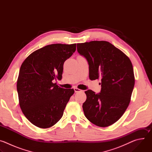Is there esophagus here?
I'll use <instances>...</instances> for the list:
<instances>
[{"label":"esophagus","instance_id":"34e87169","mask_svg":"<svg viewBox=\"0 0 152 152\" xmlns=\"http://www.w3.org/2000/svg\"><path fill=\"white\" fill-rule=\"evenodd\" d=\"M74 90H75V93H78V92L82 91L81 90H80V89H79V88H74Z\"/></svg>","mask_w":152,"mask_h":152}]
</instances>
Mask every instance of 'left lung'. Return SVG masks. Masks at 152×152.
Instances as JSON below:
<instances>
[{
    "label": "left lung",
    "mask_w": 152,
    "mask_h": 152,
    "mask_svg": "<svg viewBox=\"0 0 152 152\" xmlns=\"http://www.w3.org/2000/svg\"><path fill=\"white\" fill-rule=\"evenodd\" d=\"M77 50L88 62L90 79H101L100 93L85 91L84 114L97 126H111L121 117L131 101L135 85L132 62L122 51L105 41L78 43Z\"/></svg>",
    "instance_id": "left-lung-1"
}]
</instances>
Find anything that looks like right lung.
<instances>
[{
	"label": "right lung",
	"mask_w": 152,
	"mask_h": 152,
	"mask_svg": "<svg viewBox=\"0 0 152 152\" xmlns=\"http://www.w3.org/2000/svg\"><path fill=\"white\" fill-rule=\"evenodd\" d=\"M76 49V44L48 45L32 52L21 64L17 82L19 104L34 125L49 128L62 117L75 91L53 81L62 79L64 63Z\"/></svg>",
	"instance_id": "right-lung-1"
}]
</instances>
